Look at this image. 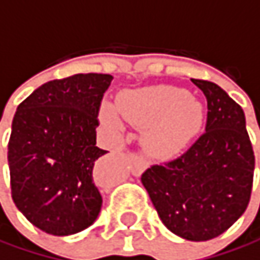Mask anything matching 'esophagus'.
I'll use <instances>...</instances> for the list:
<instances>
[{
    "instance_id": "obj_1",
    "label": "esophagus",
    "mask_w": 260,
    "mask_h": 260,
    "mask_svg": "<svg viewBox=\"0 0 260 260\" xmlns=\"http://www.w3.org/2000/svg\"><path fill=\"white\" fill-rule=\"evenodd\" d=\"M146 166H148V163L143 160L142 155H139V154H133L131 155V168H133V174L134 176H140L146 170Z\"/></svg>"
}]
</instances>
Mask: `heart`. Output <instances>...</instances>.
I'll use <instances>...</instances> for the list:
<instances>
[{"mask_svg": "<svg viewBox=\"0 0 260 260\" xmlns=\"http://www.w3.org/2000/svg\"><path fill=\"white\" fill-rule=\"evenodd\" d=\"M118 112L137 127H145L143 143L154 155H168L182 149L202 126V106L188 92L176 86H152L124 92L117 103ZM103 120L118 127L114 106L105 105Z\"/></svg>", "mask_w": 260, "mask_h": 260, "instance_id": "obj_1", "label": "heart"}]
</instances>
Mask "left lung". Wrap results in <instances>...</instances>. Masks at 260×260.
I'll return each instance as SVG.
<instances>
[{"label":"left lung","mask_w":260,"mask_h":260,"mask_svg":"<svg viewBox=\"0 0 260 260\" xmlns=\"http://www.w3.org/2000/svg\"><path fill=\"white\" fill-rule=\"evenodd\" d=\"M208 103L207 126L191 148L142 174L160 220L194 242L226 231L248 207L254 152L245 114L216 83L191 78Z\"/></svg>","instance_id":"obj_1"}]
</instances>
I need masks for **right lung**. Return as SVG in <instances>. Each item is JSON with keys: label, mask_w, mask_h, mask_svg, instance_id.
<instances>
[{"label": "right lung", "mask_w": 260, "mask_h": 260, "mask_svg": "<svg viewBox=\"0 0 260 260\" xmlns=\"http://www.w3.org/2000/svg\"><path fill=\"white\" fill-rule=\"evenodd\" d=\"M109 74H77L35 89L16 108L7 145L16 208L41 231L69 236L95 222L99 111Z\"/></svg>", "instance_id": "add662e5"}]
</instances>
